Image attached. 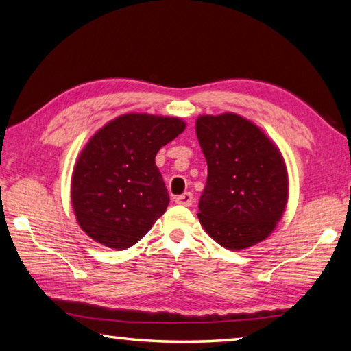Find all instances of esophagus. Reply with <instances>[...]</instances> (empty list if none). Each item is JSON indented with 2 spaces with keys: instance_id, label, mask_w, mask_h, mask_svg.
Segmentation results:
<instances>
[{
  "instance_id": "obj_1",
  "label": "esophagus",
  "mask_w": 351,
  "mask_h": 351,
  "mask_svg": "<svg viewBox=\"0 0 351 351\" xmlns=\"http://www.w3.org/2000/svg\"><path fill=\"white\" fill-rule=\"evenodd\" d=\"M192 202H193V195L190 192H186L176 197V204H180V206L189 207V206H192Z\"/></svg>"
}]
</instances>
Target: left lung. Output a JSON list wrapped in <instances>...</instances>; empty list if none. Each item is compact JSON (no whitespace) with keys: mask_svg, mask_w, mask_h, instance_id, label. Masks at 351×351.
<instances>
[{"mask_svg":"<svg viewBox=\"0 0 351 351\" xmlns=\"http://www.w3.org/2000/svg\"><path fill=\"white\" fill-rule=\"evenodd\" d=\"M196 135L208 167L197 213L201 226L228 250L258 244L275 230L289 199L281 152L237 113L202 114Z\"/></svg>","mask_w":351,"mask_h":351,"instance_id":"left-lung-1","label":"left lung"}]
</instances>
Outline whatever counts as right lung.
Segmentation results:
<instances>
[{
    "label": "right lung",
    "mask_w": 351,
    "mask_h": 351,
    "mask_svg": "<svg viewBox=\"0 0 351 351\" xmlns=\"http://www.w3.org/2000/svg\"><path fill=\"white\" fill-rule=\"evenodd\" d=\"M184 129L180 118L127 113L90 138L75 164L70 196L93 241L125 250L162 216L170 197L155 156Z\"/></svg>",
    "instance_id": "obj_1"
}]
</instances>
